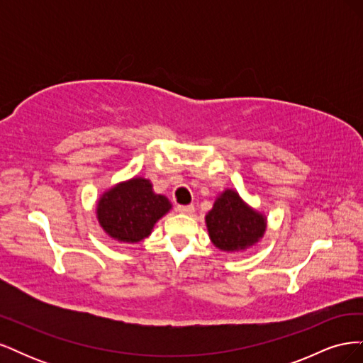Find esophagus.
<instances>
[{"label":"esophagus","mask_w":363,"mask_h":363,"mask_svg":"<svg viewBox=\"0 0 363 363\" xmlns=\"http://www.w3.org/2000/svg\"><path fill=\"white\" fill-rule=\"evenodd\" d=\"M177 211L183 215H192L195 212V207H194V204H186V206L180 204V206H177Z\"/></svg>","instance_id":"esophagus-1"}]
</instances>
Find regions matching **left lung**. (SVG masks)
<instances>
[{"label": "left lung", "instance_id": "left-lung-1", "mask_svg": "<svg viewBox=\"0 0 363 363\" xmlns=\"http://www.w3.org/2000/svg\"><path fill=\"white\" fill-rule=\"evenodd\" d=\"M212 244L225 252H240L255 247L267 232V216L247 204L235 189L216 196L206 215Z\"/></svg>", "mask_w": 363, "mask_h": 363}]
</instances>
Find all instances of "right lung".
<instances>
[{
    "label": "right lung",
    "mask_w": 363,
    "mask_h": 363,
    "mask_svg": "<svg viewBox=\"0 0 363 363\" xmlns=\"http://www.w3.org/2000/svg\"><path fill=\"white\" fill-rule=\"evenodd\" d=\"M171 208L169 200L152 191L148 179L133 177L115 184L98 199L96 219L106 235L118 242L138 244L151 235Z\"/></svg>",
    "instance_id": "right-lung-1"
}]
</instances>
